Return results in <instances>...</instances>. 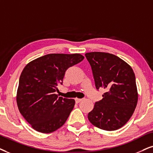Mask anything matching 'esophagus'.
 I'll list each match as a JSON object with an SVG mask.
<instances>
[{"label":"esophagus","mask_w":153,"mask_h":153,"mask_svg":"<svg viewBox=\"0 0 153 153\" xmlns=\"http://www.w3.org/2000/svg\"><path fill=\"white\" fill-rule=\"evenodd\" d=\"M83 99H78V98H75V102H76V103H79V102H80Z\"/></svg>","instance_id":"esophagus-1"}]
</instances>
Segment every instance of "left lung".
I'll return each mask as SVG.
<instances>
[{
    "instance_id": "left-lung-1",
    "label": "left lung",
    "mask_w": 153,
    "mask_h": 153,
    "mask_svg": "<svg viewBox=\"0 0 153 153\" xmlns=\"http://www.w3.org/2000/svg\"><path fill=\"white\" fill-rule=\"evenodd\" d=\"M90 63L97 90L106 92L88 114V119L96 127L115 131L130 119L138 102L136 76L133 69L117 56L104 52L85 53Z\"/></svg>"
}]
</instances>
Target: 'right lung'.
Masks as SVG:
<instances>
[{
  "label": "right lung",
  "instance_id": "1",
  "mask_svg": "<svg viewBox=\"0 0 153 153\" xmlns=\"http://www.w3.org/2000/svg\"><path fill=\"white\" fill-rule=\"evenodd\" d=\"M79 53H51L31 61L21 73L17 93L19 111L34 130L44 133L64 124L75 100L58 97L55 92L68 68L81 62Z\"/></svg>",
  "mask_w": 153,
  "mask_h": 153
}]
</instances>
